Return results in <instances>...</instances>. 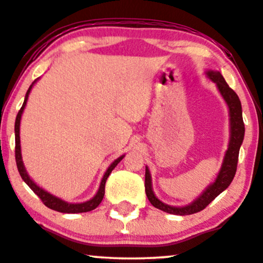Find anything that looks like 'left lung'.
<instances>
[{
  "label": "left lung",
  "instance_id": "left-lung-1",
  "mask_svg": "<svg viewBox=\"0 0 263 263\" xmlns=\"http://www.w3.org/2000/svg\"><path fill=\"white\" fill-rule=\"evenodd\" d=\"M206 75L210 80H212L217 84L218 90H219V93L223 96L225 102H227L229 107V114H230V140H229V147L227 153H225L223 164H221L220 172L218 173L216 181L212 184H210L202 192L200 197L195 199L192 204L183 207L169 206L161 200H158L156 195L154 194L153 186H151L150 172L147 167H145V193L149 201L156 209L164 211L167 213L177 214V216H188V214L200 212L211 201L214 200L221 192L230 186V183L235 177L236 170H237L239 147H241L244 138L242 106L237 94L229 87V84L225 82L224 77L221 76L219 71L209 70V71H206Z\"/></svg>",
  "mask_w": 263,
  "mask_h": 263
}]
</instances>
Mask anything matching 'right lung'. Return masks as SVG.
Returning <instances> with one entry per match:
<instances>
[{"label": "right lung", "instance_id": "1", "mask_svg": "<svg viewBox=\"0 0 263 263\" xmlns=\"http://www.w3.org/2000/svg\"><path fill=\"white\" fill-rule=\"evenodd\" d=\"M35 81L31 84V86H29L27 93H26V96H25L24 105H22V107L19 110V113H17L16 120H15V161H16L17 170H19L22 180H24L25 182L28 184V187L31 188V190L34 192L36 195H38V197L40 198V200L44 202V205L49 207V209L58 211V212H62V213L89 212V211L96 209V207L100 205V202L102 201L103 195H105V184H106L107 177L109 176V174L112 173V170L117 167V164L119 163L121 160H123L124 155H123V156H120L119 158H117V160L109 165L108 169L106 170L105 175H103V177H102L98 193L95 194L94 198H91L90 200H88L86 202H80V204H70V202H66L64 200H62V199H59L57 197H54V195L50 194L49 192L44 191L43 188H40L38 186V184H35L34 181H33L31 177L28 176V174L25 169L24 162H22V157H21V145H20V120H21V116H22V112H24V109H25L26 102H27L28 95H29V93H31V89H32L33 84L35 83Z\"/></svg>", "mask_w": 263, "mask_h": 263}]
</instances>
